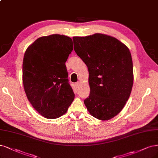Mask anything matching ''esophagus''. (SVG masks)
I'll return each mask as SVG.
<instances>
[{
	"mask_svg": "<svg viewBox=\"0 0 158 158\" xmlns=\"http://www.w3.org/2000/svg\"><path fill=\"white\" fill-rule=\"evenodd\" d=\"M75 85H76V87H77V88H78L79 85H80V82H79V81H78V82L76 83Z\"/></svg>",
	"mask_w": 158,
	"mask_h": 158,
	"instance_id": "obj_1",
	"label": "esophagus"
}]
</instances>
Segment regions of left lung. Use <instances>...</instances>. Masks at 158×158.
Here are the masks:
<instances>
[{"instance_id":"8db88e82","label":"left lung","mask_w":158,"mask_h":158,"mask_svg":"<svg viewBox=\"0 0 158 158\" xmlns=\"http://www.w3.org/2000/svg\"><path fill=\"white\" fill-rule=\"evenodd\" d=\"M74 49L87 65L90 94L84 104L91 115L108 120L123 109L133 84L131 55L116 38L96 33L74 36Z\"/></svg>"}]
</instances>
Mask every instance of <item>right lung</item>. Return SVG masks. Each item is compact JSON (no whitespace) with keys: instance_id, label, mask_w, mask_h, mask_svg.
<instances>
[{"instance_id":"right-lung-1","label":"right lung","mask_w":158,"mask_h":158,"mask_svg":"<svg viewBox=\"0 0 158 158\" xmlns=\"http://www.w3.org/2000/svg\"><path fill=\"white\" fill-rule=\"evenodd\" d=\"M73 50L70 37L52 35L39 38L25 51L24 89L32 106L44 118L61 116L74 99L65 65Z\"/></svg>"}]
</instances>
